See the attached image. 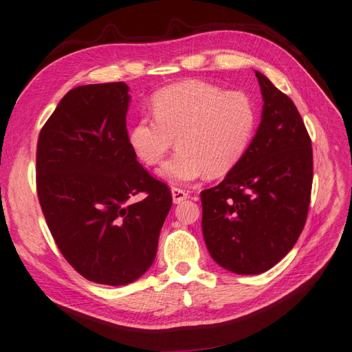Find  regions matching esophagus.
Returning a JSON list of instances; mask_svg holds the SVG:
<instances>
[{
  "mask_svg": "<svg viewBox=\"0 0 352 352\" xmlns=\"http://www.w3.org/2000/svg\"><path fill=\"white\" fill-rule=\"evenodd\" d=\"M172 196H173V202L175 204H180V202H184L185 199L189 198V195H188L186 190L180 189V188H176V186L172 188Z\"/></svg>",
  "mask_w": 352,
  "mask_h": 352,
  "instance_id": "34e87169",
  "label": "esophagus"
}]
</instances>
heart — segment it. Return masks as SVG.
I'll return each instance as SVG.
<instances>
[{
  "instance_id": "1",
  "label": "heart",
  "mask_w": 352,
  "mask_h": 352,
  "mask_svg": "<svg viewBox=\"0 0 352 352\" xmlns=\"http://www.w3.org/2000/svg\"><path fill=\"white\" fill-rule=\"evenodd\" d=\"M154 117H142L130 131V146L147 166L160 163L172 184H189L202 175H227L248 150L257 124L251 98L202 80H185L160 89L151 102Z\"/></svg>"
}]
</instances>
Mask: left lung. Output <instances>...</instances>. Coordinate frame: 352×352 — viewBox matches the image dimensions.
I'll list each match as a JSON object with an SVG mask.
<instances>
[{
	"label": "left lung",
	"mask_w": 352,
	"mask_h": 352,
	"mask_svg": "<svg viewBox=\"0 0 352 352\" xmlns=\"http://www.w3.org/2000/svg\"><path fill=\"white\" fill-rule=\"evenodd\" d=\"M258 130L219 185L201 192L210 257L236 274H260L282 260L305 227L314 180L312 142L296 105L257 72Z\"/></svg>",
	"instance_id": "8db88e82"
}]
</instances>
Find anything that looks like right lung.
<instances>
[{"label": "right lung", "instance_id": "1", "mask_svg": "<svg viewBox=\"0 0 352 352\" xmlns=\"http://www.w3.org/2000/svg\"><path fill=\"white\" fill-rule=\"evenodd\" d=\"M124 82L70 89L38 134L36 186L53 240L94 283L129 285L157 252L172 192L137 162ZM144 192L134 204L132 196Z\"/></svg>", "mask_w": 352, "mask_h": 352}]
</instances>
